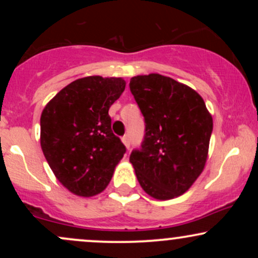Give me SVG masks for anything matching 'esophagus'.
I'll use <instances>...</instances> for the list:
<instances>
[{
    "label": "esophagus",
    "instance_id": "34e87169",
    "mask_svg": "<svg viewBox=\"0 0 258 258\" xmlns=\"http://www.w3.org/2000/svg\"><path fill=\"white\" fill-rule=\"evenodd\" d=\"M122 143L125 144V147H126V149L128 150L130 149V144H131V141H130V137L128 136H123L122 137Z\"/></svg>",
    "mask_w": 258,
    "mask_h": 258
}]
</instances>
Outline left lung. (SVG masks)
Returning a JSON list of instances; mask_svg holds the SVG:
<instances>
[{
    "instance_id": "obj_1",
    "label": "left lung",
    "mask_w": 258,
    "mask_h": 258,
    "mask_svg": "<svg viewBox=\"0 0 258 258\" xmlns=\"http://www.w3.org/2000/svg\"><path fill=\"white\" fill-rule=\"evenodd\" d=\"M146 120L141 150L130 162L143 190L158 200L184 194L205 167L214 121L193 88L160 74L130 81Z\"/></svg>"
}]
</instances>
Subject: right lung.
<instances>
[{
    "mask_svg": "<svg viewBox=\"0 0 258 258\" xmlns=\"http://www.w3.org/2000/svg\"><path fill=\"white\" fill-rule=\"evenodd\" d=\"M122 78L87 76L65 86L41 114L40 142L49 167L70 193L90 198L110 183L126 148L111 131L109 108Z\"/></svg>",
    "mask_w": 258,
    "mask_h": 258,
    "instance_id": "right-lung-1",
    "label": "right lung"
}]
</instances>
